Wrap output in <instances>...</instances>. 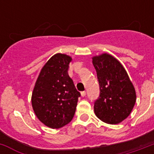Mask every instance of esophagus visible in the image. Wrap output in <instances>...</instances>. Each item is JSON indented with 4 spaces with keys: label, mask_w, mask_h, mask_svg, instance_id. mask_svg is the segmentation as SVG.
Listing matches in <instances>:
<instances>
[{
    "label": "esophagus",
    "mask_w": 154,
    "mask_h": 154,
    "mask_svg": "<svg viewBox=\"0 0 154 154\" xmlns=\"http://www.w3.org/2000/svg\"><path fill=\"white\" fill-rule=\"evenodd\" d=\"M85 95H86V92H85V91H82V97H85Z\"/></svg>",
    "instance_id": "esophagus-1"
}]
</instances>
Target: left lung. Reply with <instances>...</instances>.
<instances>
[{"mask_svg": "<svg viewBox=\"0 0 154 154\" xmlns=\"http://www.w3.org/2000/svg\"><path fill=\"white\" fill-rule=\"evenodd\" d=\"M100 86L98 98L94 101V112L108 124H118L131 112L136 102V93L122 64L104 53L93 58Z\"/></svg>", "mask_w": 154, "mask_h": 154, "instance_id": "8db88e82", "label": "left lung"}]
</instances>
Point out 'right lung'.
Segmentation results:
<instances>
[{
	"label": "right lung",
	"instance_id": "1",
	"mask_svg": "<svg viewBox=\"0 0 154 154\" xmlns=\"http://www.w3.org/2000/svg\"><path fill=\"white\" fill-rule=\"evenodd\" d=\"M71 60L65 54L53 56L42 68L32 92L35 114L52 129L61 128L72 121L81 97L68 73Z\"/></svg>",
	"mask_w": 154,
	"mask_h": 154
}]
</instances>
